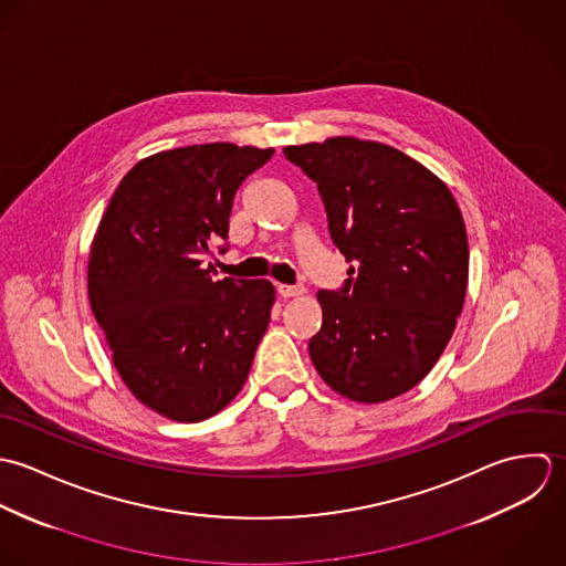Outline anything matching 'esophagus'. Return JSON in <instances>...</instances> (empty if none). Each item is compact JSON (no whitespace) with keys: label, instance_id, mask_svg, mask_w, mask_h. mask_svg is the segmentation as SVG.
<instances>
[{"label":"esophagus","instance_id":"1","mask_svg":"<svg viewBox=\"0 0 566 566\" xmlns=\"http://www.w3.org/2000/svg\"><path fill=\"white\" fill-rule=\"evenodd\" d=\"M277 293L282 297H297V295H304L306 289L302 284H277Z\"/></svg>","mask_w":566,"mask_h":566}]
</instances>
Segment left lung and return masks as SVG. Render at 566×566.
<instances>
[{"instance_id":"8db88e82","label":"left lung","mask_w":566,"mask_h":566,"mask_svg":"<svg viewBox=\"0 0 566 566\" xmlns=\"http://www.w3.org/2000/svg\"><path fill=\"white\" fill-rule=\"evenodd\" d=\"M284 155L317 184L331 238L352 262L339 291L317 293L315 369L354 402L413 389L451 340L465 297L468 238L451 190L380 142L331 137Z\"/></svg>"}]
</instances>
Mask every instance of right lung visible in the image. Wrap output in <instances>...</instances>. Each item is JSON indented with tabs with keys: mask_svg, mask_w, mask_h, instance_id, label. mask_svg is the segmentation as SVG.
<instances>
[{
	"mask_svg": "<svg viewBox=\"0 0 566 566\" xmlns=\"http://www.w3.org/2000/svg\"><path fill=\"white\" fill-rule=\"evenodd\" d=\"M273 148L229 142L137 161L107 206L90 251L96 322L130 394L177 422H201L242 389L271 319L269 280H214L233 197ZM226 251V247H219Z\"/></svg>",
	"mask_w": 566,
	"mask_h": 566,
	"instance_id": "1",
	"label": "right lung"
}]
</instances>
